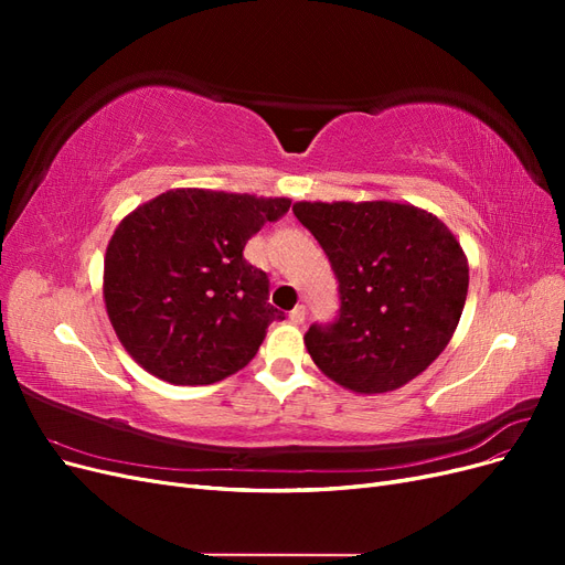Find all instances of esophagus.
<instances>
[{"instance_id":"obj_1","label":"esophagus","mask_w":565,"mask_h":565,"mask_svg":"<svg viewBox=\"0 0 565 565\" xmlns=\"http://www.w3.org/2000/svg\"><path fill=\"white\" fill-rule=\"evenodd\" d=\"M306 320V306H297V309L289 311V322L292 324H303Z\"/></svg>"}]
</instances>
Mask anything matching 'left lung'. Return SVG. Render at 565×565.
Listing matches in <instances>:
<instances>
[{"instance_id": "left-lung-1", "label": "left lung", "mask_w": 565, "mask_h": 565, "mask_svg": "<svg viewBox=\"0 0 565 565\" xmlns=\"http://www.w3.org/2000/svg\"><path fill=\"white\" fill-rule=\"evenodd\" d=\"M339 280V316L303 337L313 363L353 393L413 382L448 347L469 264L452 231L415 204L295 202Z\"/></svg>"}]
</instances>
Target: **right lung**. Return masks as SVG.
Instances as JSON below:
<instances>
[{"label": "right lung", "instance_id": "add662e5", "mask_svg": "<svg viewBox=\"0 0 565 565\" xmlns=\"http://www.w3.org/2000/svg\"><path fill=\"white\" fill-rule=\"evenodd\" d=\"M292 200L174 188L127 214L104 262L117 339L146 372L202 386L243 370L273 320L268 276L243 249Z\"/></svg>", "mask_w": 565, "mask_h": 565}]
</instances>
